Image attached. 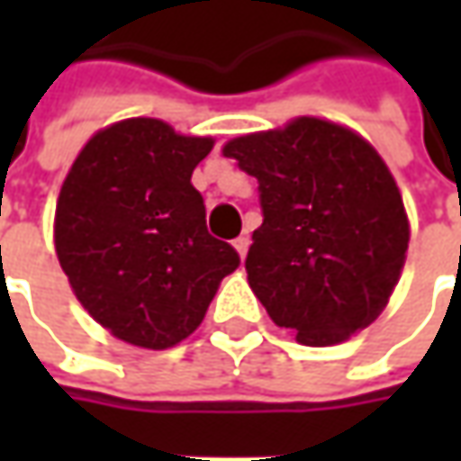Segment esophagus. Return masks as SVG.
I'll list each match as a JSON object with an SVG mask.
<instances>
[{
	"mask_svg": "<svg viewBox=\"0 0 461 461\" xmlns=\"http://www.w3.org/2000/svg\"><path fill=\"white\" fill-rule=\"evenodd\" d=\"M249 236H239V239L233 240V246H236V251H239L240 258H246V254H249Z\"/></svg>",
	"mask_w": 461,
	"mask_h": 461,
	"instance_id": "1",
	"label": "esophagus"
}]
</instances>
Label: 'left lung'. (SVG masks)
<instances>
[{"instance_id":"8db88e82","label":"left lung","mask_w":461,"mask_h":461,"mask_svg":"<svg viewBox=\"0 0 461 461\" xmlns=\"http://www.w3.org/2000/svg\"><path fill=\"white\" fill-rule=\"evenodd\" d=\"M222 156L257 176L264 222L249 285L279 328L330 346L377 321L408 251V215L387 164L362 135L321 117L233 138Z\"/></svg>"}]
</instances>
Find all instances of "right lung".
<instances>
[{"label":"right lung","instance_id":"obj_1","mask_svg":"<svg viewBox=\"0 0 461 461\" xmlns=\"http://www.w3.org/2000/svg\"><path fill=\"white\" fill-rule=\"evenodd\" d=\"M212 143L131 117L92 135L63 179L56 254L84 310L120 341L156 351L185 341L239 269L192 186Z\"/></svg>","mask_w":461,"mask_h":461}]
</instances>
